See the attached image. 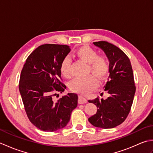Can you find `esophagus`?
<instances>
[{
	"label": "esophagus",
	"instance_id": "34e87169",
	"mask_svg": "<svg viewBox=\"0 0 153 153\" xmlns=\"http://www.w3.org/2000/svg\"><path fill=\"white\" fill-rule=\"evenodd\" d=\"M87 100L84 96L79 95V99H78V102L79 104H85L87 103Z\"/></svg>",
	"mask_w": 153,
	"mask_h": 153
}]
</instances>
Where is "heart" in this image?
Listing matches in <instances>:
<instances>
[{
    "mask_svg": "<svg viewBox=\"0 0 153 153\" xmlns=\"http://www.w3.org/2000/svg\"><path fill=\"white\" fill-rule=\"evenodd\" d=\"M75 54L88 65V72L91 71L99 77L103 79L108 75L109 62L107 58L102 55H98L94 48L89 46H83L75 52ZM71 59L66 56L62 60L60 66L61 74L65 77H70ZM98 81L96 77L90 75L85 77H76L70 83V88L74 92L87 93L98 86Z\"/></svg>",
    "mask_w": 153,
    "mask_h": 153,
    "instance_id": "heart-1",
    "label": "heart"
}]
</instances>
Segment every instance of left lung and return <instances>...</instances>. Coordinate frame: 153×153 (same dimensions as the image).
<instances>
[{"instance_id":"1","label":"left lung","mask_w":153,"mask_h":153,"mask_svg":"<svg viewBox=\"0 0 153 153\" xmlns=\"http://www.w3.org/2000/svg\"><path fill=\"white\" fill-rule=\"evenodd\" d=\"M93 44L105 52L109 60V76L103 87L109 97L89 100L98 109L88 120L97 128H113L124 122L130 112L135 93L134 73L129 58L118 47L106 41Z\"/></svg>"}]
</instances>
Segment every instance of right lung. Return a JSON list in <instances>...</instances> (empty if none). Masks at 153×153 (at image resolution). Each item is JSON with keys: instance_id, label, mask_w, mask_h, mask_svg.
<instances>
[{"instance_id": "obj_1", "label": "right lung", "mask_w": 153, "mask_h": 153, "mask_svg": "<svg viewBox=\"0 0 153 153\" xmlns=\"http://www.w3.org/2000/svg\"><path fill=\"white\" fill-rule=\"evenodd\" d=\"M70 51L68 45H42L27 57L22 70L19 90L25 112L30 122L44 131L64 128L77 106L76 93L54 99L66 89L61 82L60 66Z\"/></svg>"}]
</instances>
